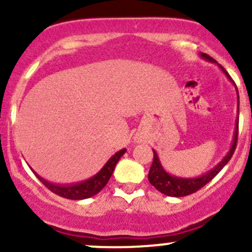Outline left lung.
Returning <instances> with one entry per match:
<instances>
[{
    "label": "left lung",
    "instance_id": "1",
    "mask_svg": "<svg viewBox=\"0 0 252 252\" xmlns=\"http://www.w3.org/2000/svg\"><path fill=\"white\" fill-rule=\"evenodd\" d=\"M201 58H204L205 61H208V62L212 63H217L212 57H210L206 53H200ZM218 67L220 68L223 73L225 74V77L229 79L233 84L234 81L232 80V78L229 77V74L227 73V70L222 67V65L218 64ZM235 86L236 90V98H238V117H236L235 121V129H234V135H233V141L232 145H230L229 151L225 154V156L213 167L212 169L207 171L206 173L199 175V177H191V178H187V177H178V175H173L166 171L162 166L161 161L158 158V155L155 150L154 151V162H152V166L150 168L149 172V182L158 190L159 192L162 194L167 195V196H173V197H182V196H187V195L192 194V192L197 191L199 189H201L202 187H205L208 182L213 179L220 171H222L223 167L229 162V159L232 158L233 154L235 151L236 147V140H238V128H239V94H238V89Z\"/></svg>",
    "mask_w": 252,
    "mask_h": 252
}]
</instances>
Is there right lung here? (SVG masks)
<instances>
[{"instance_id": "1", "label": "right lung", "mask_w": 252, "mask_h": 252, "mask_svg": "<svg viewBox=\"0 0 252 252\" xmlns=\"http://www.w3.org/2000/svg\"><path fill=\"white\" fill-rule=\"evenodd\" d=\"M126 149L119 150L118 152H116V154L106 162L105 166H103L97 173L94 175V177L89 178V179L74 185H56L52 184V183H48L47 180H45L44 178L40 177L37 173L35 174H36V177L39 178V180L45 185V187H47L51 191L60 195V196L70 200L89 199V197L98 194V192L105 188V185L107 184L108 180H110L112 173H113L117 162H118L119 158L126 154Z\"/></svg>"}]
</instances>
